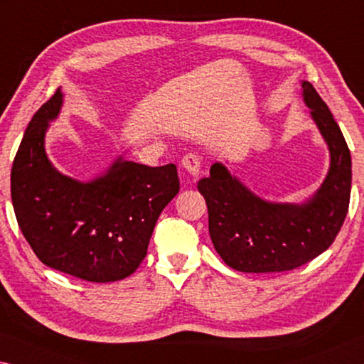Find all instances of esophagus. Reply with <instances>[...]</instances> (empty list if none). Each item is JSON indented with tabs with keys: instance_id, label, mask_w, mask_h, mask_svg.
<instances>
[{
	"instance_id": "esophagus-1",
	"label": "esophagus",
	"mask_w": 364,
	"mask_h": 364,
	"mask_svg": "<svg viewBox=\"0 0 364 364\" xmlns=\"http://www.w3.org/2000/svg\"><path fill=\"white\" fill-rule=\"evenodd\" d=\"M181 165L189 175L198 176L200 173V168H203V157L198 154H186L181 160Z\"/></svg>"
}]
</instances>
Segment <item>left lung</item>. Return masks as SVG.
<instances>
[{"mask_svg":"<svg viewBox=\"0 0 364 364\" xmlns=\"http://www.w3.org/2000/svg\"><path fill=\"white\" fill-rule=\"evenodd\" d=\"M311 117L331 151V168L319 191L303 205L262 200L222 164L198 183L209 210V233L225 264L240 272L293 270L322 255L342 228L350 204V149L331 109L313 84L303 82Z\"/></svg>","mask_w":364,"mask_h":364,"instance_id":"8db88e82","label":"left lung"}]
</instances>
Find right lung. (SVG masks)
<instances>
[{"mask_svg": "<svg viewBox=\"0 0 364 364\" xmlns=\"http://www.w3.org/2000/svg\"><path fill=\"white\" fill-rule=\"evenodd\" d=\"M61 89L28 123L11 170L19 228L45 265L87 282L121 280L147 255L157 218L180 191L175 164L147 166L118 159L105 175L80 183L53 168L45 131Z\"/></svg>", "mask_w": 364, "mask_h": 364, "instance_id": "add662e5", "label": "right lung"}]
</instances>
